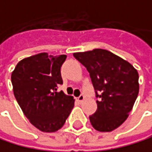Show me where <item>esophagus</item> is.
Masks as SVG:
<instances>
[{
  "label": "esophagus",
  "mask_w": 152,
  "mask_h": 152,
  "mask_svg": "<svg viewBox=\"0 0 152 152\" xmlns=\"http://www.w3.org/2000/svg\"><path fill=\"white\" fill-rule=\"evenodd\" d=\"M83 100H84V96H83V95H81L79 97H77V101H78L79 103H82Z\"/></svg>",
  "instance_id": "obj_1"
}]
</instances>
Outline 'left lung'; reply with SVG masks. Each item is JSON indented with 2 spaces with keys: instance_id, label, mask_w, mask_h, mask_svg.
Segmentation results:
<instances>
[{
  "instance_id": "1",
  "label": "left lung",
  "mask_w": 152,
  "mask_h": 152,
  "mask_svg": "<svg viewBox=\"0 0 152 152\" xmlns=\"http://www.w3.org/2000/svg\"><path fill=\"white\" fill-rule=\"evenodd\" d=\"M88 70L96 94L97 110L89 116L99 132H111L129 116L139 91L138 72L122 57L104 49L73 54Z\"/></svg>"
}]
</instances>
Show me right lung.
I'll list each match as a JSON object with an SVG mask.
<instances>
[{
    "label": "right lung",
    "mask_w": 152,
    "mask_h": 152,
    "mask_svg": "<svg viewBox=\"0 0 152 152\" xmlns=\"http://www.w3.org/2000/svg\"><path fill=\"white\" fill-rule=\"evenodd\" d=\"M66 57L37 54L20 60L12 72L16 101L30 124L42 132L59 130L74 107L73 96L57 92L63 83L60 68Z\"/></svg>",
    "instance_id": "obj_1"
}]
</instances>
